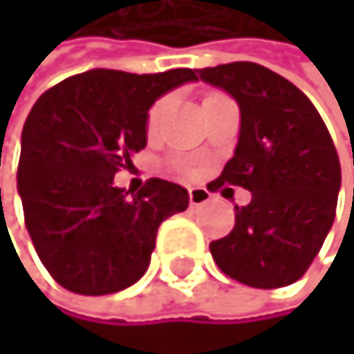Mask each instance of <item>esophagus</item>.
I'll use <instances>...</instances> for the list:
<instances>
[{"label": "esophagus", "instance_id": "obj_1", "mask_svg": "<svg viewBox=\"0 0 354 354\" xmlns=\"http://www.w3.org/2000/svg\"><path fill=\"white\" fill-rule=\"evenodd\" d=\"M210 201V193L206 189H191L189 191V203H191V208H199L203 206V203H208Z\"/></svg>", "mask_w": 354, "mask_h": 354}]
</instances>
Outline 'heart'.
I'll return each mask as SVG.
<instances>
[{
	"instance_id": "1",
	"label": "heart",
	"mask_w": 354,
	"mask_h": 354,
	"mask_svg": "<svg viewBox=\"0 0 354 354\" xmlns=\"http://www.w3.org/2000/svg\"><path fill=\"white\" fill-rule=\"evenodd\" d=\"M165 106H167V100H161L159 104H155V108L151 110V116H148V125H151V127L157 125V120H159V116H161V112H163Z\"/></svg>"
}]
</instances>
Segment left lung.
<instances>
[{"label":"left lung","mask_w":354,"mask_h":354,"mask_svg":"<svg viewBox=\"0 0 354 354\" xmlns=\"http://www.w3.org/2000/svg\"><path fill=\"white\" fill-rule=\"evenodd\" d=\"M197 76L240 108L238 146L212 189L238 185L252 193L210 252L242 284L287 287L315 261L335 218L342 171L333 140L306 95L259 63L203 67Z\"/></svg>","instance_id":"left-lung-1"}]
</instances>
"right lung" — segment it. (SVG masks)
<instances>
[{
  "instance_id": "1",
  "label": "right lung",
  "mask_w": 354,
  "mask_h": 354,
  "mask_svg": "<svg viewBox=\"0 0 354 354\" xmlns=\"http://www.w3.org/2000/svg\"><path fill=\"white\" fill-rule=\"evenodd\" d=\"M197 72L88 70L39 97L23 127L17 187L25 225L50 276L80 295L138 282L159 225L189 206L185 187L151 178L138 195L114 185L146 146L148 110Z\"/></svg>"
}]
</instances>
